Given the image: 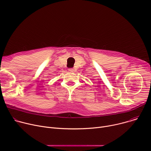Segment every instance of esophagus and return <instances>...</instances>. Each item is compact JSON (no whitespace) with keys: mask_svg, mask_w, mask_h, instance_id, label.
I'll list each match as a JSON object with an SVG mask.
<instances>
[{"mask_svg":"<svg viewBox=\"0 0 151 151\" xmlns=\"http://www.w3.org/2000/svg\"><path fill=\"white\" fill-rule=\"evenodd\" d=\"M68 70L70 71V72H73V71H74V69L73 68H69Z\"/></svg>","mask_w":151,"mask_h":151,"instance_id":"esophagus-1","label":"esophagus"}]
</instances>
